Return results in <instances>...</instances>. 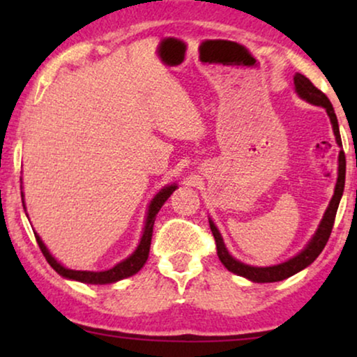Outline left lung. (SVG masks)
Here are the masks:
<instances>
[{
	"label": "left lung",
	"mask_w": 357,
	"mask_h": 357,
	"mask_svg": "<svg viewBox=\"0 0 357 357\" xmlns=\"http://www.w3.org/2000/svg\"><path fill=\"white\" fill-rule=\"evenodd\" d=\"M294 86H296L297 94H299L302 99H305L307 102H310V104H314V105L324 107V109L326 110V114H328V116H330L331 125H333V133L336 136V143H338V146H343V144H341L338 120H336L333 105H331L328 97H326L324 92L319 89V87H315L314 82H312L309 77H305L304 75H299V73H297V75L294 76ZM338 160H340L338 182H336L333 198H331L330 206H328V209H326L324 219H321L319 231L315 232L314 238H312L309 245H307L304 250L299 253V255H296L294 258H291V260H287V261L281 263V265H276V266H268V268L248 266V265H245V263L237 261L236 258H232L231 255H229V252L226 250V247H224V242H222L221 236H219L216 226H214V224L209 221V227H211L214 242H216L218 257H219V260H221L222 265L226 266L229 271L236 273V275H238V276L248 278V280H252L255 282L282 281V280H286V278H289L292 275H296V273H299L301 270H304L305 266H309L310 263L320 255L321 250H324L325 245H326V242H328L331 229H333V224H335L336 211H338L340 199H341V197H343L344 175H346V159H344V151L343 149L340 151V159Z\"/></svg>",
	"instance_id": "1"
}]
</instances>
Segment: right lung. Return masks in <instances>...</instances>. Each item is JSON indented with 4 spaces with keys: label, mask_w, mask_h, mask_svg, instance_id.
<instances>
[{
    "label": "right lung",
    "mask_w": 357,
    "mask_h": 357,
    "mask_svg": "<svg viewBox=\"0 0 357 357\" xmlns=\"http://www.w3.org/2000/svg\"><path fill=\"white\" fill-rule=\"evenodd\" d=\"M174 190H175V185H170V187L162 188L158 195H155L154 199L149 204L148 219H146L144 232H143V237H141L138 248H136L133 255L128 257L126 260H123L121 263H119V265H115L114 268H110V270H107V271L94 273V271L68 270V268L61 266L60 263H58L55 258L50 255V252H48L47 247L43 245L42 238L38 237L36 232H33V236H36L38 247H40V250L43 253V257H45V260L48 261V265H50L53 270L58 273V275L70 278V280L87 282V284H109V282L120 281V280H123V278L133 276L135 273H138L141 268L144 266V263L149 257V247H151V238H153V227H154V221H155V214L159 213L160 206L167 202V198L172 195Z\"/></svg>",
    "instance_id": "obj_1"
}]
</instances>
